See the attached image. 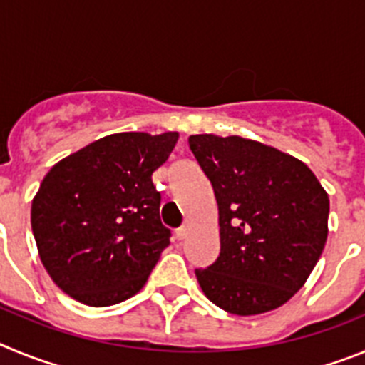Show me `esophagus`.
<instances>
[{
	"label": "esophagus",
	"mask_w": 365,
	"mask_h": 365,
	"mask_svg": "<svg viewBox=\"0 0 365 365\" xmlns=\"http://www.w3.org/2000/svg\"><path fill=\"white\" fill-rule=\"evenodd\" d=\"M188 234H190V222H185V225H182L180 228H177V232H175L177 240H179V241L186 240V235H188Z\"/></svg>",
	"instance_id": "esophagus-1"
}]
</instances>
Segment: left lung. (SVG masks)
<instances>
[{
  "label": "left lung",
  "instance_id": "1",
  "mask_svg": "<svg viewBox=\"0 0 365 365\" xmlns=\"http://www.w3.org/2000/svg\"><path fill=\"white\" fill-rule=\"evenodd\" d=\"M188 144L219 208L221 252L195 270L202 292L237 316L282 307L324 252L327 192L307 164L257 140L202 133Z\"/></svg>",
  "mask_w": 365,
  "mask_h": 365
}]
</instances>
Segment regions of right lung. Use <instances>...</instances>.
Segmentation results:
<instances>
[{"mask_svg": "<svg viewBox=\"0 0 365 365\" xmlns=\"http://www.w3.org/2000/svg\"><path fill=\"white\" fill-rule=\"evenodd\" d=\"M179 140L115 133L54 164L32 199L31 227L51 279L89 307L137 294L170 245L153 175Z\"/></svg>", "mask_w": 365, "mask_h": 365, "instance_id": "1", "label": "right lung"}]
</instances>
